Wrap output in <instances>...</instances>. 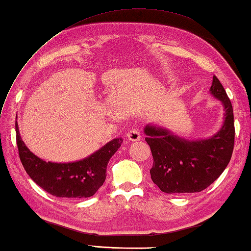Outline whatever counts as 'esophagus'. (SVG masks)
I'll list each match as a JSON object with an SVG mask.
<instances>
[{"instance_id":"34e87169","label":"esophagus","mask_w":251,"mask_h":251,"mask_svg":"<svg viewBox=\"0 0 251 251\" xmlns=\"http://www.w3.org/2000/svg\"><path fill=\"white\" fill-rule=\"evenodd\" d=\"M127 138H128L130 141H139L141 139L140 131L136 128L130 129L128 132H127Z\"/></svg>"}]
</instances>
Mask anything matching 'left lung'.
<instances>
[{"label":"left lung","mask_w":251,"mask_h":251,"mask_svg":"<svg viewBox=\"0 0 251 251\" xmlns=\"http://www.w3.org/2000/svg\"><path fill=\"white\" fill-rule=\"evenodd\" d=\"M210 93L225 108L221 129L208 139L186 140L161 127L147 125L146 141L150 146L153 166L151 179L167 194L195 193L208 188L230 163L235 128L231 100L217 76Z\"/></svg>","instance_id":"1"}]
</instances>
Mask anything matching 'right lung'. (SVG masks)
<instances>
[{"label":"right lung","instance_id":"add662e5","mask_svg":"<svg viewBox=\"0 0 251 251\" xmlns=\"http://www.w3.org/2000/svg\"><path fill=\"white\" fill-rule=\"evenodd\" d=\"M16 134L20 161L30 178L50 194L68 199L90 197L98 191L105 180L110 158L123 142L122 138H115L86 158L61 164L34 155L21 140L17 122Z\"/></svg>","mask_w":251,"mask_h":251}]
</instances>
